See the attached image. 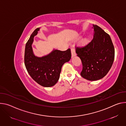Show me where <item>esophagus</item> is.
<instances>
[{"label": "esophagus", "mask_w": 126, "mask_h": 126, "mask_svg": "<svg viewBox=\"0 0 126 126\" xmlns=\"http://www.w3.org/2000/svg\"><path fill=\"white\" fill-rule=\"evenodd\" d=\"M71 52H72V58H73V57H75V56L76 55V50L74 48H72L71 49Z\"/></svg>", "instance_id": "1"}]
</instances>
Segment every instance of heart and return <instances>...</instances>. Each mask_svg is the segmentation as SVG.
<instances>
[{
    "mask_svg": "<svg viewBox=\"0 0 126 126\" xmlns=\"http://www.w3.org/2000/svg\"><path fill=\"white\" fill-rule=\"evenodd\" d=\"M89 42V38L88 37H85V38H83L82 40V44L83 45H86Z\"/></svg>",
    "mask_w": 126,
    "mask_h": 126,
    "instance_id": "heart-1",
    "label": "heart"
}]
</instances>
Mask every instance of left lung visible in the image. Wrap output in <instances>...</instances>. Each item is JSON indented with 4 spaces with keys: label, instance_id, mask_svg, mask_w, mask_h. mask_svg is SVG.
I'll use <instances>...</instances> for the list:
<instances>
[{
    "label": "left lung",
    "instance_id": "left-lung-1",
    "mask_svg": "<svg viewBox=\"0 0 126 126\" xmlns=\"http://www.w3.org/2000/svg\"><path fill=\"white\" fill-rule=\"evenodd\" d=\"M94 38L83 47H77L81 60V76L91 81L99 80L109 72L114 62L115 48L110 35L100 27L93 24Z\"/></svg>",
    "mask_w": 126,
    "mask_h": 126
}]
</instances>
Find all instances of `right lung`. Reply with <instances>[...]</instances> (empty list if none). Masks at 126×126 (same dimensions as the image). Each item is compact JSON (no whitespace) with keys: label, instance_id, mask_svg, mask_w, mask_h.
Wrapping results in <instances>:
<instances>
[{"label":"right lung","instance_id":"add662e5","mask_svg":"<svg viewBox=\"0 0 126 126\" xmlns=\"http://www.w3.org/2000/svg\"><path fill=\"white\" fill-rule=\"evenodd\" d=\"M39 30L40 27L34 30L26 44L24 64L34 80L41 86L50 87L58 81L62 66L71 59V51L69 48L65 51L54 49L44 57H36L33 53L32 45Z\"/></svg>","mask_w":126,"mask_h":126}]
</instances>
